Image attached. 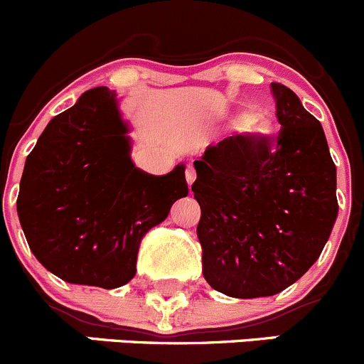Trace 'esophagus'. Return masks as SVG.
I'll list each match as a JSON object with an SVG mask.
<instances>
[{"mask_svg": "<svg viewBox=\"0 0 364 364\" xmlns=\"http://www.w3.org/2000/svg\"><path fill=\"white\" fill-rule=\"evenodd\" d=\"M185 178H186V183H188V185H193V181H196V178H197V172H196V168H193V165H188V167H186Z\"/></svg>", "mask_w": 364, "mask_h": 364, "instance_id": "34e87169", "label": "esophagus"}]
</instances>
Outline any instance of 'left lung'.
I'll return each instance as SVG.
<instances>
[{
  "instance_id": "1",
  "label": "left lung",
  "mask_w": 364,
  "mask_h": 364,
  "mask_svg": "<svg viewBox=\"0 0 364 364\" xmlns=\"http://www.w3.org/2000/svg\"><path fill=\"white\" fill-rule=\"evenodd\" d=\"M278 137L232 135L193 161L203 274L230 297L274 296L311 266L338 216L336 167L322 124L271 82Z\"/></svg>"
}]
</instances>
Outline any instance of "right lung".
Masks as SVG:
<instances>
[{"instance_id": "1", "label": "right lung", "mask_w": 364, "mask_h": 364, "mask_svg": "<svg viewBox=\"0 0 364 364\" xmlns=\"http://www.w3.org/2000/svg\"><path fill=\"white\" fill-rule=\"evenodd\" d=\"M119 100L86 91L29 153L17 215L33 255L68 284L116 289L135 277L142 237L188 196L185 165L165 176L135 167Z\"/></svg>"}]
</instances>
